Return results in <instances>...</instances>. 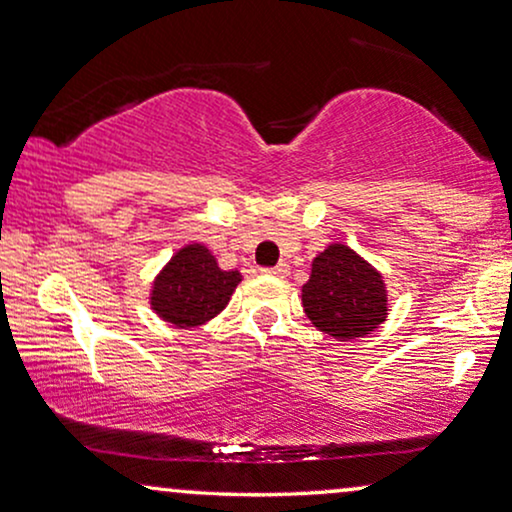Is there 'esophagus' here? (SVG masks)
Listing matches in <instances>:
<instances>
[{"instance_id":"34e87169","label":"esophagus","mask_w":512,"mask_h":512,"mask_svg":"<svg viewBox=\"0 0 512 512\" xmlns=\"http://www.w3.org/2000/svg\"><path fill=\"white\" fill-rule=\"evenodd\" d=\"M262 274H267V276H278V278H285L290 274V267L285 262H281V264H276V267H269V269H262Z\"/></svg>"}]
</instances>
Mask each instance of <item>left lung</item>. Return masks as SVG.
Instances as JSON below:
<instances>
[{
	"label": "left lung",
	"mask_w": 512,
	"mask_h": 512,
	"mask_svg": "<svg viewBox=\"0 0 512 512\" xmlns=\"http://www.w3.org/2000/svg\"><path fill=\"white\" fill-rule=\"evenodd\" d=\"M302 304L311 323L339 342L367 337L388 316L384 278L344 243L327 245L311 262Z\"/></svg>",
	"instance_id": "8db88e82"
}]
</instances>
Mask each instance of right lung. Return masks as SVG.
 Instances as JSON below:
<instances>
[{"label": "right lung", "instance_id": "add662e5", "mask_svg": "<svg viewBox=\"0 0 512 512\" xmlns=\"http://www.w3.org/2000/svg\"><path fill=\"white\" fill-rule=\"evenodd\" d=\"M241 274L217 267L215 255L203 243H189L170 257L154 278L149 304L166 323L199 327L229 304Z\"/></svg>", "mask_w": 512, "mask_h": 512}]
</instances>
